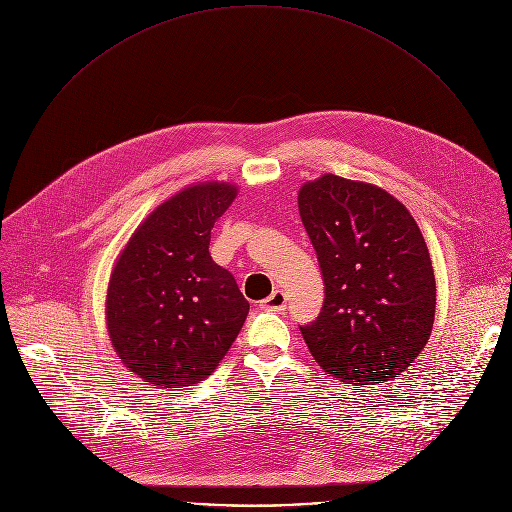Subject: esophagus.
<instances>
[{
  "label": "esophagus",
  "mask_w": 512,
  "mask_h": 512,
  "mask_svg": "<svg viewBox=\"0 0 512 512\" xmlns=\"http://www.w3.org/2000/svg\"><path fill=\"white\" fill-rule=\"evenodd\" d=\"M267 310H271V312H283L285 310V306H287V298H285V294L281 289H275L273 294L265 300V304H263Z\"/></svg>",
  "instance_id": "obj_1"
}]
</instances>
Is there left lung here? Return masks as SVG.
Returning a JSON list of instances; mask_svg holds the SVG:
<instances>
[{"mask_svg":"<svg viewBox=\"0 0 512 512\" xmlns=\"http://www.w3.org/2000/svg\"><path fill=\"white\" fill-rule=\"evenodd\" d=\"M324 277V306L302 336L344 385L393 381L425 348L435 277L411 212L381 186L324 174L298 192Z\"/></svg>","mask_w":512,"mask_h":512,"instance_id":"1","label":"left lung"}]
</instances>
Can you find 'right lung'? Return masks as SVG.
<instances>
[{"mask_svg":"<svg viewBox=\"0 0 512 512\" xmlns=\"http://www.w3.org/2000/svg\"><path fill=\"white\" fill-rule=\"evenodd\" d=\"M231 182H196L156 206L121 249L105 320L123 367L156 389L204 381L249 314L235 277L208 253L210 231L237 198Z\"/></svg>","mask_w":512,"mask_h":512,"instance_id":"right-lung-1","label":"right lung"}]
</instances>
